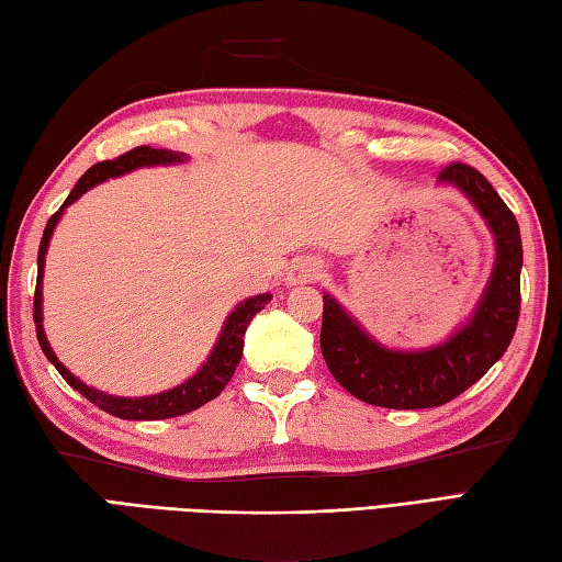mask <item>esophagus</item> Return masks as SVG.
Masks as SVG:
<instances>
[{
	"instance_id": "34e87169",
	"label": "esophagus",
	"mask_w": 562,
	"mask_h": 562,
	"mask_svg": "<svg viewBox=\"0 0 562 562\" xmlns=\"http://www.w3.org/2000/svg\"><path fill=\"white\" fill-rule=\"evenodd\" d=\"M318 278H321V262L314 258L294 260L292 268L288 270L290 284H308V282H316Z\"/></svg>"
}]
</instances>
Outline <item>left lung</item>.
I'll return each instance as SVG.
<instances>
[{
    "label": "left lung",
    "mask_w": 562,
    "mask_h": 562,
    "mask_svg": "<svg viewBox=\"0 0 562 562\" xmlns=\"http://www.w3.org/2000/svg\"><path fill=\"white\" fill-rule=\"evenodd\" d=\"M439 183L459 188L495 236V266L469 324L427 350H389L324 294L321 352L338 384L355 398L393 411L435 408L473 386L509 348L521 292V236L515 214L473 166L453 161Z\"/></svg>",
    "instance_id": "1"
}]
</instances>
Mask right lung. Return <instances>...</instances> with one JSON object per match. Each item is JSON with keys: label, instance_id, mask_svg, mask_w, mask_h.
<instances>
[{"label": "right lung", "instance_id": "add662e5", "mask_svg": "<svg viewBox=\"0 0 562 562\" xmlns=\"http://www.w3.org/2000/svg\"><path fill=\"white\" fill-rule=\"evenodd\" d=\"M186 161L183 151H171V149H151V147H135L125 154H121L117 159L111 161H101L93 164L91 169L83 173L77 186L71 188V193L63 202L50 220L45 224V232L41 238V248H38V280H35V296H33V324H35V336H38L41 348L45 352L47 360L55 364V369L67 384L79 391L83 398H89L93 405H99L101 411L111 413L115 417H123V420H166V417H176V415H186L190 411H198L200 405L210 403L212 398H217L224 391V386L229 384L238 362H241L244 355V336L246 328L250 324L260 308H266V304L272 300V296L266 294H256L250 300L238 304L229 318L224 321V328L217 338V345L210 352L207 362L198 369V374L183 381L181 386H176L171 391L164 393H154V396H139V398H123V396H109V393L97 391L79 381L69 369L57 360V355L53 352L50 342L45 338L43 330V266H45V254H47V244H50V236L55 232V224L63 217V212L71 202L79 200L87 190H91L97 183H103L105 178H117L123 173H130L135 169H142V166H166V164H181Z\"/></svg>", "mask_w": 562, "mask_h": 562}]
</instances>
